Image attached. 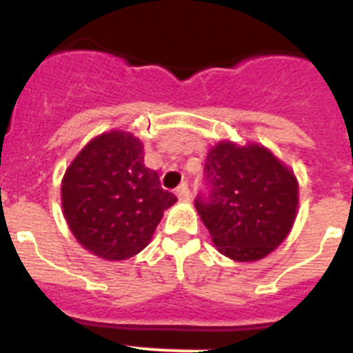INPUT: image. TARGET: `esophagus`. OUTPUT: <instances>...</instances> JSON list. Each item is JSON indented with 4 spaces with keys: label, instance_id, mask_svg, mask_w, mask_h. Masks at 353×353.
<instances>
[{
    "label": "esophagus",
    "instance_id": "1",
    "mask_svg": "<svg viewBox=\"0 0 353 353\" xmlns=\"http://www.w3.org/2000/svg\"><path fill=\"white\" fill-rule=\"evenodd\" d=\"M176 196H179L180 199H183V201H189L191 199V191H189V185L187 183H182V185L176 187Z\"/></svg>",
    "mask_w": 353,
    "mask_h": 353
}]
</instances>
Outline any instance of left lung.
I'll use <instances>...</instances> for the list:
<instances>
[{
	"label": "left lung",
	"instance_id": "8db88e82",
	"mask_svg": "<svg viewBox=\"0 0 353 353\" xmlns=\"http://www.w3.org/2000/svg\"><path fill=\"white\" fill-rule=\"evenodd\" d=\"M203 185L194 199L196 210L224 256L256 261L292 230L297 180L263 146H214L205 162Z\"/></svg>",
	"mask_w": 353,
	"mask_h": 353
}]
</instances>
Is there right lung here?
<instances>
[{
    "mask_svg": "<svg viewBox=\"0 0 353 353\" xmlns=\"http://www.w3.org/2000/svg\"><path fill=\"white\" fill-rule=\"evenodd\" d=\"M61 201L79 244L104 260H127L148 245L176 196L145 166L143 143L111 130L92 139L63 176Z\"/></svg>",
    "mask_w": 353,
    "mask_h": 353,
    "instance_id": "right-lung-1",
    "label": "right lung"
}]
</instances>
